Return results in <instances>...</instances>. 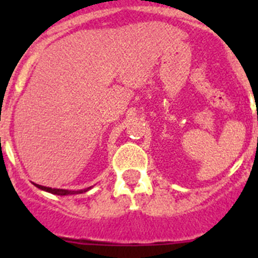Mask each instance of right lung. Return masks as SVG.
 <instances>
[{"label":"right lung","instance_id":"right-lung-1","mask_svg":"<svg viewBox=\"0 0 258 258\" xmlns=\"http://www.w3.org/2000/svg\"><path fill=\"white\" fill-rule=\"evenodd\" d=\"M37 188L42 191H46V192L54 194V195H60V197H64V195H75V194H83L89 191L92 187L84 188V190H79V191H70V190H64V188H51V187H46V186H41V184L33 183Z\"/></svg>","mask_w":258,"mask_h":258}]
</instances>
